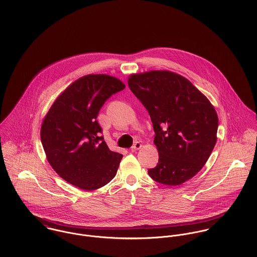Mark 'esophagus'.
I'll return each instance as SVG.
<instances>
[{
  "instance_id": "obj_1",
  "label": "esophagus",
  "mask_w": 257,
  "mask_h": 257,
  "mask_svg": "<svg viewBox=\"0 0 257 257\" xmlns=\"http://www.w3.org/2000/svg\"><path fill=\"white\" fill-rule=\"evenodd\" d=\"M141 147H142V144H141L140 142H136V143L131 147V152H136L137 150L141 149Z\"/></svg>"
}]
</instances>
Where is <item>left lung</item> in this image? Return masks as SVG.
<instances>
[{
    "label": "left lung",
    "instance_id": "left-lung-1",
    "mask_svg": "<svg viewBox=\"0 0 257 257\" xmlns=\"http://www.w3.org/2000/svg\"><path fill=\"white\" fill-rule=\"evenodd\" d=\"M128 85L153 123L159 163L149 176L167 186L192 179L216 143L218 117L213 105L190 80L169 70L131 74Z\"/></svg>",
    "mask_w": 257,
    "mask_h": 257
}]
</instances>
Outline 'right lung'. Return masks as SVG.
<instances>
[{
  "label": "right lung",
  "instance_id": "add662e5",
  "mask_svg": "<svg viewBox=\"0 0 257 257\" xmlns=\"http://www.w3.org/2000/svg\"><path fill=\"white\" fill-rule=\"evenodd\" d=\"M124 88L114 76L88 74L52 103L42 124L41 140L52 169L67 183L94 191L115 177L123 155L109 150L96 118L105 101Z\"/></svg>",
  "mask_w": 257,
  "mask_h": 257
}]
</instances>
